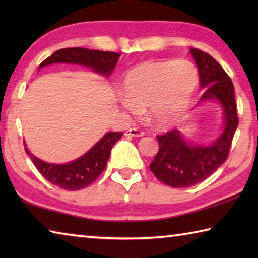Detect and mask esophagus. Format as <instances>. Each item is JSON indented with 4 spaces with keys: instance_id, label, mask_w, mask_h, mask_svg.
Returning <instances> with one entry per match:
<instances>
[{
    "instance_id": "1",
    "label": "esophagus",
    "mask_w": 258,
    "mask_h": 258,
    "mask_svg": "<svg viewBox=\"0 0 258 258\" xmlns=\"http://www.w3.org/2000/svg\"><path fill=\"white\" fill-rule=\"evenodd\" d=\"M143 134H145V133H143V131L138 128V127L128 128V130L125 132L126 137H138V138H140V137H143Z\"/></svg>"
}]
</instances>
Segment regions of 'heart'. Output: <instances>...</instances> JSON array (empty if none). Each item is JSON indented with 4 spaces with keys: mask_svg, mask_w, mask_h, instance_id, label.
Instances as JSON below:
<instances>
[{
    "mask_svg": "<svg viewBox=\"0 0 258 258\" xmlns=\"http://www.w3.org/2000/svg\"><path fill=\"white\" fill-rule=\"evenodd\" d=\"M198 82V71L191 61H148L126 74L123 104L133 113L149 107L152 123L169 127L189 110Z\"/></svg>",
    "mask_w": 258,
    "mask_h": 258,
    "instance_id": "1",
    "label": "heart"
}]
</instances>
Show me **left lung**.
<instances>
[{
    "label": "left lung",
    "mask_w": 258,
    "mask_h": 258,
    "mask_svg": "<svg viewBox=\"0 0 258 258\" xmlns=\"http://www.w3.org/2000/svg\"><path fill=\"white\" fill-rule=\"evenodd\" d=\"M190 53L197 63L199 83L205 92L200 101L216 99L224 109L223 133L211 146L186 142L174 128L157 135L159 150L150 164V171L160 182L172 187H189L206 180L228 159L239 118L234 87L228 74L206 52L192 47Z\"/></svg>",
    "instance_id": "8db88e82"
}]
</instances>
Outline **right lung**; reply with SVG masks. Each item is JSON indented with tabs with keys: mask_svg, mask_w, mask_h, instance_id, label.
<instances>
[{
	"mask_svg": "<svg viewBox=\"0 0 258 258\" xmlns=\"http://www.w3.org/2000/svg\"><path fill=\"white\" fill-rule=\"evenodd\" d=\"M119 56L120 54L116 52L90 50L84 47H67L58 50L46 58L40 64V68L55 62L80 63L92 68L95 73L109 76L118 62ZM121 137V132H108L85 155L63 165L45 163L30 154L26 147L25 151L32 159L37 171L51 184L68 191H75L89 186L100 176L106 168L112 147Z\"/></svg>",
	"mask_w": 258,
	"mask_h": 258,
	"instance_id": "obj_1",
	"label": "right lung"
}]
</instances>
